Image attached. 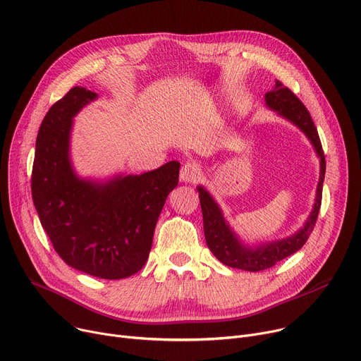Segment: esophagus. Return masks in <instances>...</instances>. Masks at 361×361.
<instances>
[{
  "label": "esophagus",
  "mask_w": 361,
  "mask_h": 361,
  "mask_svg": "<svg viewBox=\"0 0 361 361\" xmlns=\"http://www.w3.org/2000/svg\"><path fill=\"white\" fill-rule=\"evenodd\" d=\"M202 175L201 166L195 160L186 161L180 169V180L182 182H197Z\"/></svg>",
  "instance_id": "obj_1"
}]
</instances>
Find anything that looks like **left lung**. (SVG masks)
Listing matches in <instances>:
<instances>
[{"mask_svg": "<svg viewBox=\"0 0 361 361\" xmlns=\"http://www.w3.org/2000/svg\"><path fill=\"white\" fill-rule=\"evenodd\" d=\"M264 98L266 104L271 109H274L277 114L283 116L307 134V137L310 138L317 150V154L321 159V173L317 188L315 205L303 228H300L296 234L288 238L262 244L257 245L256 248L245 247L244 244H241V241L235 237V234L230 230L228 224L226 223L223 212H221L216 202L211 198L209 193L202 186H198L200 202L204 216V233L209 250L226 266L247 271L266 270L274 266L277 262H281L289 257L290 255L296 253L299 248L303 247V244L310 238L317 223L322 201V183L325 178V156L322 145L317 127L307 106H305L302 101L288 87H285L281 80H276L274 88L270 92H267Z\"/></svg>", "mask_w": 361, "mask_h": 361, "instance_id": "8db88e82", "label": "left lung"}]
</instances>
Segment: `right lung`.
I'll return each instance as SVG.
<instances>
[{"label":"right lung","mask_w":361,"mask_h":361,"mask_svg":"<svg viewBox=\"0 0 361 361\" xmlns=\"http://www.w3.org/2000/svg\"><path fill=\"white\" fill-rule=\"evenodd\" d=\"M97 94L72 88L47 111L37 133L32 197L54 252L71 267L102 279H124L147 262L166 198L180 163L105 183L79 179L69 160L72 118Z\"/></svg>","instance_id":"1"}]
</instances>
